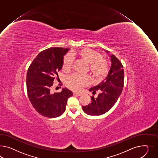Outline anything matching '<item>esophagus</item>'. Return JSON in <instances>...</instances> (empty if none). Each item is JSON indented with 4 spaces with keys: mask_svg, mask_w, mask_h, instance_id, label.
Wrapping results in <instances>:
<instances>
[{
    "mask_svg": "<svg viewBox=\"0 0 158 158\" xmlns=\"http://www.w3.org/2000/svg\"><path fill=\"white\" fill-rule=\"evenodd\" d=\"M73 95H77V96H81V94L77 93H73Z\"/></svg>",
    "mask_w": 158,
    "mask_h": 158,
    "instance_id": "1",
    "label": "esophagus"
}]
</instances>
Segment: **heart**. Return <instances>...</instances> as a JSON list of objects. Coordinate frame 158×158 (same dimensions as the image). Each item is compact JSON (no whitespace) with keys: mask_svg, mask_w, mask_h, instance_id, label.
Returning <instances> with one entry per match:
<instances>
[{"mask_svg":"<svg viewBox=\"0 0 158 158\" xmlns=\"http://www.w3.org/2000/svg\"><path fill=\"white\" fill-rule=\"evenodd\" d=\"M73 56H77L90 64L89 68L93 76L96 79H102L106 77L109 71V65L106 60L102 58V55L98 52L90 49H83L78 51H73L65 56L63 60L62 68L68 72L73 67ZM90 83L89 76H81L73 74L68 77L66 81L68 87L73 91H79L82 87Z\"/></svg>","mask_w":158,"mask_h":158,"instance_id":"1","label":"heart"}]
</instances>
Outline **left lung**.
Masks as SVG:
<instances>
[{
    "instance_id": "obj_1",
    "label": "left lung",
    "mask_w": 158,
    "mask_h": 158,
    "mask_svg": "<svg viewBox=\"0 0 158 158\" xmlns=\"http://www.w3.org/2000/svg\"><path fill=\"white\" fill-rule=\"evenodd\" d=\"M110 57L111 67L105 81L89 89L93 94L99 92L98 97L96 98L91 97V103L82 106L83 111L88 115L105 114L114 105L122 93L124 81L123 65L114 55L110 56Z\"/></svg>"
}]
</instances>
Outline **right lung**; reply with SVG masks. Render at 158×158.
I'll return each mask as SVG.
<instances>
[{"instance_id":"obj_1","label":"right lung","mask_w":158,"mask_h":158,"mask_svg":"<svg viewBox=\"0 0 158 158\" xmlns=\"http://www.w3.org/2000/svg\"><path fill=\"white\" fill-rule=\"evenodd\" d=\"M69 49L50 48L41 52L28 68L26 88L29 99L35 110L48 118L61 115L65 110L67 100L73 96L66 88L61 92L52 93L53 81L62 68L64 56Z\"/></svg>"}]
</instances>
